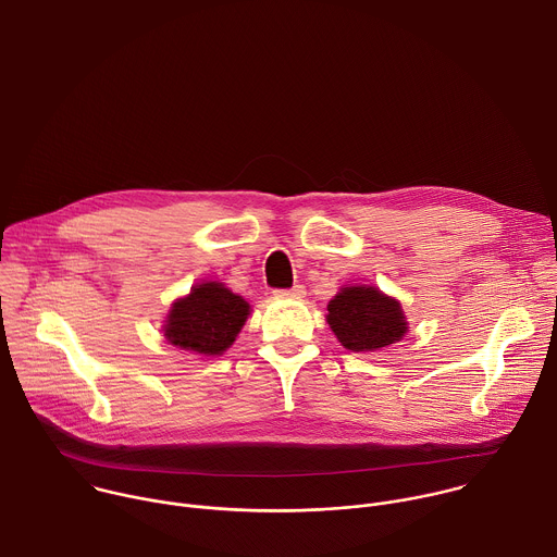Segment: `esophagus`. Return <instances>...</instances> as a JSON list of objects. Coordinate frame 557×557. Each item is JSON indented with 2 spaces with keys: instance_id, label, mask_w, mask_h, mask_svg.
<instances>
[{
  "instance_id": "1",
  "label": "esophagus",
  "mask_w": 557,
  "mask_h": 557,
  "mask_svg": "<svg viewBox=\"0 0 557 557\" xmlns=\"http://www.w3.org/2000/svg\"><path fill=\"white\" fill-rule=\"evenodd\" d=\"M305 287L302 285H294L292 289H274L276 298H305Z\"/></svg>"
}]
</instances>
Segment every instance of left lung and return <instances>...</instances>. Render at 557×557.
Instances as JSON below:
<instances>
[{"mask_svg":"<svg viewBox=\"0 0 557 557\" xmlns=\"http://www.w3.org/2000/svg\"><path fill=\"white\" fill-rule=\"evenodd\" d=\"M326 309L333 333L355 352L385 348L407 331L400 305L374 287H344Z\"/></svg>","mask_w":557,"mask_h":557,"instance_id":"left-lung-1","label":"left lung"}]
</instances>
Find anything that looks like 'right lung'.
<instances>
[{
  "label": "right lung",
  "instance_id": "add662e5",
  "mask_svg": "<svg viewBox=\"0 0 557 557\" xmlns=\"http://www.w3.org/2000/svg\"><path fill=\"white\" fill-rule=\"evenodd\" d=\"M250 305L226 289L222 283H202L191 294L174 302L165 337L185 350L198 355H222L242 331Z\"/></svg>",
  "mask_w": 557,
  "mask_h": 557
}]
</instances>
